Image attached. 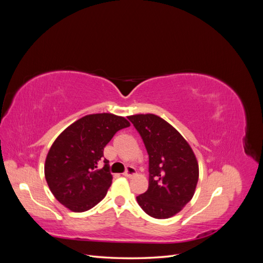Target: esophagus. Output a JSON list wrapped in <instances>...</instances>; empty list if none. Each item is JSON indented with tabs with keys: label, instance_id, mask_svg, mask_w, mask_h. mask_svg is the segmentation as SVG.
Instances as JSON below:
<instances>
[{
	"label": "esophagus",
	"instance_id": "esophagus-1",
	"mask_svg": "<svg viewBox=\"0 0 263 263\" xmlns=\"http://www.w3.org/2000/svg\"><path fill=\"white\" fill-rule=\"evenodd\" d=\"M125 177H127V178H132L133 176H135V174H136V169L134 168V166H130V165H128L126 168V171L123 173Z\"/></svg>",
	"mask_w": 263,
	"mask_h": 263
}]
</instances>
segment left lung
Returning <instances> with one entry per match:
<instances>
[{"instance_id":"left-lung-1","label":"left lung","mask_w":263,"mask_h":263,"mask_svg":"<svg viewBox=\"0 0 263 263\" xmlns=\"http://www.w3.org/2000/svg\"><path fill=\"white\" fill-rule=\"evenodd\" d=\"M128 119L139 133L149 156V186L137 202L149 216H174L192 200L198 181V163L192 148L164 119L138 114Z\"/></svg>"}]
</instances>
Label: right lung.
<instances>
[{
    "mask_svg": "<svg viewBox=\"0 0 263 263\" xmlns=\"http://www.w3.org/2000/svg\"><path fill=\"white\" fill-rule=\"evenodd\" d=\"M128 126L122 116L91 114L71 124L53 141L46 158L45 178L63 206L81 213L105 197L113 177L106 159L103 168L98 165L109 140Z\"/></svg>",
    "mask_w": 263,
    "mask_h": 263,
    "instance_id": "1",
    "label": "right lung"
}]
</instances>
